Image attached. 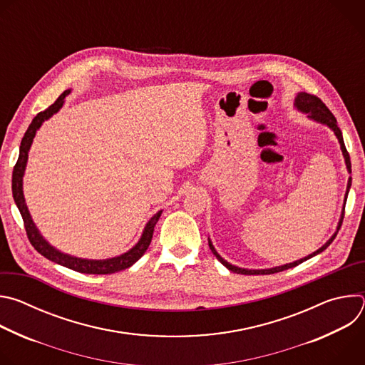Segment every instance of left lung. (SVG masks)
<instances>
[{
    "label": "left lung",
    "mask_w": 365,
    "mask_h": 365,
    "mask_svg": "<svg viewBox=\"0 0 365 365\" xmlns=\"http://www.w3.org/2000/svg\"><path fill=\"white\" fill-rule=\"evenodd\" d=\"M294 107H296L299 111L307 114V117H309L310 120H314V121H317V123H321V124L328 125V127L335 133V135H336V138H338V141H339V144H341V150H342V155H344V159H345L346 170L351 173V160H349V154H348V151H346V148H345V144H344L342 133H341V130H339V127H338V124H336V118H335L334 114L328 110V107L325 106V103H324L318 96H315V95H310V93H306V92H299V93L296 95V98H294ZM351 182H352V179L349 178V179H348V185H346L345 202H346V196H348V192H349V187H351ZM342 220H344V212H342V215H341V220H339V222H338V227H336L335 234H334L319 250H317L315 252L309 254V255L304 257V258L297 259V262H293V263H289V264H284V266H279V267H273V269L248 270V269H241V267L232 266V264H230V263L227 262V259H224V258L217 252V250H215V247L212 245L211 240H207V242H210L211 251H212L214 255L220 259L221 264H224L228 270H231V272H234V273H238V274H248V276H254V274H274V273H279V272H283V270L296 267V266H299L300 263L306 262V259H309V258H312V257H315L317 254H319V252H322L324 250H327V248L331 245V242L335 240V237H336V234H338V231H339V228H341V225H342Z\"/></svg>",
    "instance_id": "left-lung-1"
}]
</instances>
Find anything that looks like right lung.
Wrapping results in <instances>:
<instances>
[{
	"mask_svg": "<svg viewBox=\"0 0 365 365\" xmlns=\"http://www.w3.org/2000/svg\"><path fill=\"white\" fill-rule=\"evenodd\" d=\"M69 92H71V89L65 91L55 101V103H51V106L47 110L38 113L33 118L31 124L29 125V128H27V131H26V134H24V137L21 140L19 160H17V163L14 166V170H13V185H11V187H13V197H14V202H16L19 211H20V214L23 217L24 228H26V232H27V237H29L31 245L43 257L50 259V262H55V263H58V264H61L63 267H68V269L79 272V273H85V274H111V273H115V272L125 270V269L131 267L135 262H138V259L147 251V248H148V245L151 242L154 227H155V224H158V221H159V218H160L163 211H159L158 214L153 215L150 218V221L144 227L141 238L127 252H124V254H121L118 257L107 258V259H86V258H79V257H73V255L65 254V252L56 250L53 245H50L43 238V235L38 232L37 227L34 225V222L31 220V215L29 212V207L26 205V199H24V195H23V176H24V170H26V165H27V159H29V150L31 147L33 138H34L37 130L41 127V124L46 120H48L51 115L56 114L63 107L65 98H66V95H69Z\"/></svg>",
	"mask_w": 365,
	"mask_h": 365,
	"instance_id": "1",
	"label": "right lung"
}]
</instances>
